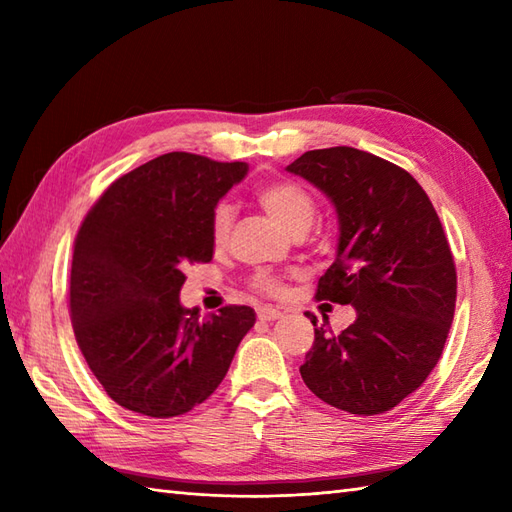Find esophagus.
<instances>
[{"mask_svg": "<svg viewBox=\"0 0 512 512\" xmlns=\"http://www.w3.org/2000/svg\"><path fill=\"white\" fill-rule=\"evenodd\" d=\"M257 319L259 321H277V319H281V312L275 308H259Z\"/></svg>", "mask_w": 512, "mask_h": 512, "instance_id": "34e87169", "label": "esophagus"}]
</instances>
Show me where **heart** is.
I'll list each match as a JSON object with an SVG mask.
<instances>
[{
	"mask_svg": "<svg viewBox=\"0 0 512 512\" xmlns=\"http://www.w3.org/2000/svg\"><path fill=\"white\" fill-rule=\"evenodd\" d=\"M255 200L279 226H284L290 233H306L314 220V213H317V202H314L312 193L303 189L301 184L290 180L262 182L255 189ZM231 226V206L220 204L211 215V239L215 246H224L228 233H231ZM250 288H253L257 295L279 297L284 295L286 284L284 277H279L277 273L257 270V273L250 277Z\"/></svg>",
	"mask_w": 512,
	"mask_h": 512,
	"instance_id": "obj_1",
	"label": "heart"
}]
</instances>
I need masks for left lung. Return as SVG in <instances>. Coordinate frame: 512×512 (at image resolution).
Listing matches in <instances>:
<instances>
[{
    "instance_id": "1",
    "label": "left lung",
    "mask_w": 512,
    "mask_h": 512,
    "mask_svg": "<svg viewBox=\"0 0 512 512\" xmlns=\"http://www.w3.org/2000/svg\"><path fill=\"white\" fill-rule=\"evenodd\" d=\"M290 173L334 202L339 250L319 301L356 308L341 334L308 312L314 345L299 367L328 405L376 416L413 394L438 365L451 330L458 275L440 217L409 171L354 147L306 151Z\"/></svg>"
}]
</instances>
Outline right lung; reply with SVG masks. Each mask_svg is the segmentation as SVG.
<instances>
[{
	"instance_id": "right-lung-1",
	"label": "right lung",
	"mask_w": 512,
	"mask_h": 512,
	"mask_svg": "<svg viewBox=\"0 0 512 512\" xmlns=\"http://www.w3.org/2000/svg\"><path fill=\"white\" fill-rule=\"evenodd\" d=\"M246 171V162L171 151L114 180L85 215L72 253V330L121 407L149 418L191 411L255 325L248 306L200 319L178 299L184 268L213 259V209Z\"/></svg>"
}]
</instances>
